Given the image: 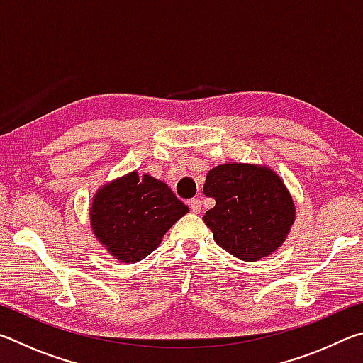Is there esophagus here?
Masks as SVG:
<instances>
[{
  "mask_svg": "<svg viewBox=\"0 0 363 363\" xmlns=\"http://www.w3.org/2000/svg\"><path fill=\"white\" fill-rule=\"evenodd\" d=\"M189 208H190V211L192 213H200V210H201V201H200V199H190L189 200Z\"/></svg>",
  "mask_w": 363,
  "mask_h": 363,
  "instance_id": "1",
  "label": "esophagus"
}]
</instances>
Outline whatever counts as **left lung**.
<instances>
[{
  "label": "left lung",
  "instance_id": "left-lung-1",
  "mask_svg": "<svg viewBox=\"0 0 363 363\" xmlns=\"http://www.w3.org/2000/svg\"><path fill=\"white\" fill-rule=\"evenodd\" d=\"M203 192L216 200L203 220L227 253L257 261L284 243L294 205L274 171L255 164H220L208 173Z\"/></svg>",
  "mask_w": 363,
  "mask_h": 363
}]
</instances>
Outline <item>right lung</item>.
I'll list each match as a JSON object with an SVG mask.
<instances>
[{
  "mask_svg": "<svg viewBox=\"0 0 363 363\" xmlns=\"http://www.w3.org/2000/svg\"><path fill=\"white\" fill-rule=\"evenodd\" d=\"M189 211L167 184L136 171L97 192L91 225L110 255L138 262L155 250L164 233Z\"/></svg>",
  "mask_w": 363,
  "mask_h": 363,
  "instance_id": "obj_1",
  "label": "right lung"
}]
</instances>
